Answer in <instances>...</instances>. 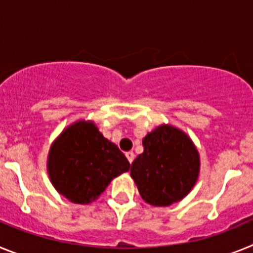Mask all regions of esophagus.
<instances>
[{
  "instance_id": "esophagus-1",
  "label": "esophagus",
  "mask_w": 253,
  "mask_h": 253,
  "mask_svg": "<svg viewBox=\"0 0 253 253\" xmlns=\"http://www.w3.org/2000/svg\"><path fill=\"white\" fill-rule=\"evenodd\" d=\"M125 156H126V158H128V161H129V162H133V161H134V153H133V152H126V153H125Z\"/></svg>"
}]
</instances>
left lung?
Segmentation results:
<instances>
[{"instance_id":"1","label":"left lung","mask_w":253,"mask_h":253,"mask_svg":"<svg viewBox=\"0 0 253 253\" xmlns=\"http://www.w3.org/2000/svg\"><path fill=\"white\" fill-rule=\"evenodd\" d=\"M143 147L130 169L143 200L153 207H169L182 200L200 171L193 140L172 125H161L143 138Z\"/></svg>"}]
</instances>
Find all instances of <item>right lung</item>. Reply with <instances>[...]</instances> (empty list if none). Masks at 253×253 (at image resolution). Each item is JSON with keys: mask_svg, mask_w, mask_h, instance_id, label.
<instances>
[{"mask_svg": "<svg viewBox=\"0 0 253 253\" xmlns=\"http://www.w3.org/2000/svg\"><path fill=\"white\" fill-rule=\"evenodd\" d=\"M122 151L104 138L92 122L69 125L51 144L48 173L58 193L76 204H88L116 176L129 171Z\"/></svg>", "mask_w": 253, "mask_h": 253, "instance_id": "add662e5", "label": "right lung"}]
</instances>
